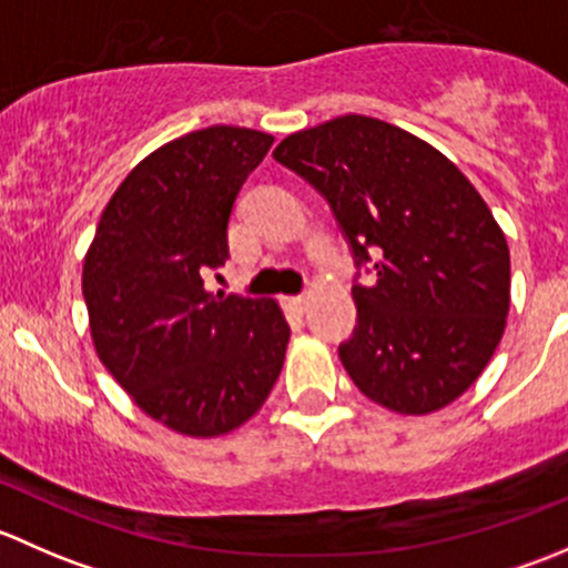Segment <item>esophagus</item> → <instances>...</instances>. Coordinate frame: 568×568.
Here are the masks:
<instances>
[{
	"mask_svg": "<svg viewBox=\"0 0 568 568\" xmlns=\"http://www.w3.org/2000/svg\"><path fill=\"white\" fill-rule=\"evenodd\" d=\"M285 307L294 313H305L307 307V296H285Z\"/></svg>",
	"mask_w": 568,
	"mask_h": 568,
	"instance_id": "esophagus-1",
	"label": "esophagus"
}]
</instances>
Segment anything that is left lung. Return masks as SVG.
<instances>
[{"label":"left lung","instance_id":"8db88e82","mask_svg":"<svg viewBox=\"0 0 568 568\" xmlns=\"http://www.w3.org/2000/svg\"><path fill=\"white\" fill-rule=\"evenodd\" d=\"M272 156L324 194L354 263H374L337 348L359 393L398 415L459 398L511 305V255L478 189L420 136L365 114L296 131Z\"/></svg>","mask_w":568,"mask_h":568}]
</instances>
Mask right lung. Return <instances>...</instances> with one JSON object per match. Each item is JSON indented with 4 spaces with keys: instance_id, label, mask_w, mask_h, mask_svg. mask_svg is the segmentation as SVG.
<instances>
[{
    "instance_id": "obj_1",
    "label": "right lung",
    "mask_w": 568,
    "mask_h": 568,
    "mask_svg": "<svg viewBox=\"0 0 568 568\" xmlns=\"http://www.w3.org/2000/svg\"><path fill=\"white\" fill-rule=\"evenodd\" d=\"M274 136L209 125L142 159L114 189L84 255L82 294L104 368L186 437H220L263 406L291 326L274 300L205 291L227 220Z\"/></svg>"
}]
</instances>
